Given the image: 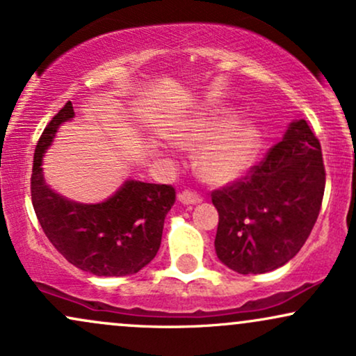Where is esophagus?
Segmentation results:
<instances>
[{"label": "esophagus", "mask_w": 356, "mask_h": 356, "mask_svg": "<svg viewBox=\"0 0 356 356\" xmlns=\"http://www.w3.org/2000/svg\"><path fill=\"white\" fill-rule=\"evenodd\" d=\"M179 201L184 204H199L202 202V195L195 191H184L179 194Z\"/></svg>", "instance_id": "34e87169"}]
</instances>
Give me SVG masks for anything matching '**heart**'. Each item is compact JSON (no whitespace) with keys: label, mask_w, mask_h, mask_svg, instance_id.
I'll return each mask as SVG.
<instances>
[{"label":"heart","mask_w":356,"mask_h":356,"mask_svg":"<svg viewBox=\"0 0 356 356\" xmlns=\"http://www.w3.org/2000/svg\"><path fill=\"white\" fill-rule=\"evenodd\" d=\"M234 124L231 117H207L182 136L186 145L201 147L197 165L207 181H234L252 165L259 152L261 138L254 127Z\"/></svg>","instance_id":"1"}]
</instances>
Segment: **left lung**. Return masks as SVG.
Returning <instances> with one entry per match:
<instances>
[{
    "mask_svg": "<svg viewBox=\"0 0 356 356\" xmlns=\"http://www.w3.org/2000/svg\"><path fill=\"white\" fill-rule=\"evenodd\" d=\"M326 172L308 122L289 125L246 175L212 191L216 252L239 275H263L298 254L320 214Z\"/></svg>",
    "mask_w": 356,
    "mask_h": 356,
    "instance_id": "1",
    "label": "left lung"
}]
</instances>
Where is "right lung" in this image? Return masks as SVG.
I'll return each mask as SVG.
<instances>
[{
  "instance_id": "add662e5",
  "label": "right lung",
  "mask_w": 356,
  "mask_h": 356,
  "mask_svg": "<svg viewBox=\"0 0 356 356\" xmlns=\"http://www.w3.org/2000/svg\"><path fill=\"white\" fill-rule=\"evenodd\" d=\"M75 115L72 102L44 127L35 149L31 202L40 226L68 263L97 276L136 275L161 248L175 189L167 184L127 181L100 204H79L55 194L43 181L42 159L61 122Z\"/></svg>"
}]
</instances>
